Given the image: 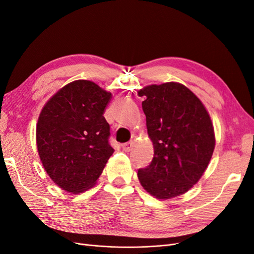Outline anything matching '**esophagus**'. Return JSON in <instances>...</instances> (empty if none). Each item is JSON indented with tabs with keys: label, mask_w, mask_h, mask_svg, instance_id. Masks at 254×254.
<instances>
[{
	"label": "esophagus",
	"mask_w": 254,
	"mask_h": 254,
	"mask_svg": "<svg viewBox=\"0 0 254 254\" xmlns=\"http://www.w3.org/2000/svg\"><path fill=\"white\" fill-rule=\"evenodd\" d=\"M132 147H133V143L132 142H127V143H124V144L122 145L123 150H125V151H130Z\"/></svg>",
	"instance_id": "34e87169"
}]
</instances>
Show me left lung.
<instances>
[{
  "instance_id": "1",
  "label": "left lung",
  "mask_w": 254,
  "mask_h": 254,
  "mask_svg": "<svg viewBox=\"0 0 254 254\" xmlns=\"http://www.w3.org/2000/svg\"><path fill=\"white\" fill-rule=\"evenodd\" d=\"M137 95L145 97L142 108L155 150L151 163L137 171L141 186L163 200L187 193L201 178L215 148L209 112L179 82L150 84Z\"/></svg>"
}]
</instances>
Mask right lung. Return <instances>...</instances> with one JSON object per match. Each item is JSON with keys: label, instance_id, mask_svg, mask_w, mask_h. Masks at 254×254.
<instances>
[{"label": "right lung", "instance_id": "right-lung-1", "mask_svg": "<svg viewBox=\"0 0 254 254\" xmlns=\"http://www.w3.org/2000/svg\"><path fill=\"white\" fill-rule=\"evenodd\" d=\"M110 92L93 81L75 80L61 88L38 118V153L54 183L79 194L96 183L114 149L104 118Z\"/></svg>", "mask_w": 254, "mask_h": 254}]
</instances>
